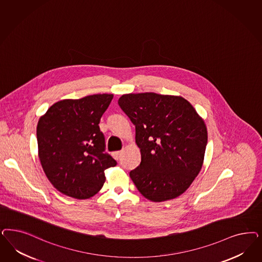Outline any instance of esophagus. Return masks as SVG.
Returning a JSON list of instances; mask_svg holds the SVG:
<instances>
[{
    "label": "esophagus",
    "mask_w": 262,
    "mask_h": 262,
    "mask_svg": "<svg viewBox=\"0 0 262 262\" xmlns=\"http://www.w3.org/2000/svg\"><path fill=\"white\" fill-rule=\"evenodd\" d=\"M121 154H122V150H120V151H116L114 153V156H115V158H116L117 160H118V159L120 158Z\"/></svg>",
    "instance_id": "obj_1"
}]
</instances>
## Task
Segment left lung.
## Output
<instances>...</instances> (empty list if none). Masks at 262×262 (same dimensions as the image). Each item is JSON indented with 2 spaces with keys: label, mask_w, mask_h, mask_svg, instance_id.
<instances>
[{
  "label": "left lung",
  "mask_w": 262,
  "mask_h": 262,
  "mask_svg": "<svg viewBox=\"0 0 262 262\" xmlns=\"http://www.w3.org/2000/svg\"><path fill=\"white\" fill-rule=\"evenodd\" d=\"M118 105L136 128L140 166L130 171L139 192L152 202L183 194L202 169L207 129L194 107L180 96L124 94Z\"/></svg>",
  "instance_id": "1"
}]
</instances>
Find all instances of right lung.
Instances as JSON below:
<instances>
[{
	"mask_svg": "<svg viewBox=\"0 0 262 262\" xmlns=\"http://www.w3.org/2000/svg\"><path fill=\"white\" fill-rule=\"evenodd\" d=\"M113 97L104 93L61 100L38 120V157L46 177L60 193L89 199L104 184V170L117 165L105 151L99 128Z\"/></svg>",
	"mask_w": 262,
	"mask_h": 262,
	"instance_id": "1",
	"label": "right lung"
}]
</instances>
